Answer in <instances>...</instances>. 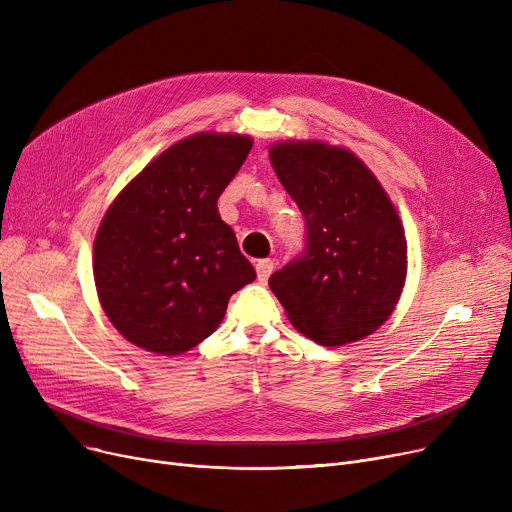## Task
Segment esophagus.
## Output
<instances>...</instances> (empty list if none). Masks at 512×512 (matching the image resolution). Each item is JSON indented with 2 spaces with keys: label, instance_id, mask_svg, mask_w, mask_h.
<instances>
[{
  "label": "esophagus",
  "instance_id": "esophagus-1",
  "mask_svg": "<svg viewBox=\"0 0 512 512\" xmlns=\"http://www.w3.org/2000/svg\"><path fill=\"white\" fill-rule=\"evenodd\" d=\"M255 270H257V280L259 282H267L270 274L274 272V261L272 259H261L255 263Z\"/></svg>",
  "mask_w": 512,
  "mask_h": 512
}]
</instances>
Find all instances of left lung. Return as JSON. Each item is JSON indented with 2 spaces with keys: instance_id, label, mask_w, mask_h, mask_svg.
Returning <instances> with one entry per match:
<instances>
[{
  "instance_id": "left-lung-1",
  "label": "left lung",
  "mask_w": 512,
  "mask_h": 512,
  "mask_svg": "<svg viewBox=\"0 0 512 512\" xmlns=\"http://www.w3.org/2000/svg\"><path fill=\"white\" fill-rule=\"evenodd\" d=\"M270 159L307 228L305 251L270 278L290 324L324 346L373 334L407 278V238L390 197L342 147L288 141L272 145Z\"/></svg>"
}]
</instances>
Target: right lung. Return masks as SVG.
<instances>
[{
	"label": "right lung",
	"mask_w": 512,
	"mask_h": 512,
	"mask_svg": "<svg viewBox=\"0 0 512 512\" xmlns=\"http://www.w3.org/2000/svg\"><path fill=\"white\" fill-rule=\"evenodd\" d=\"M251 147L236 132L182 139L103 215L93 247L97 297L128 342L180 355L218 330L232 294L255 280L218 211Z\"/></svg>",
	"instance_id": "right-lung-1"
}]
</instances>
